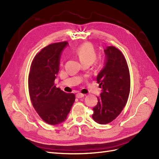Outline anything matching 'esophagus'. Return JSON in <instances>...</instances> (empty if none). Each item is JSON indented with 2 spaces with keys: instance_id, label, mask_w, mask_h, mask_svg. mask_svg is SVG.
<instances>
[{
  "instance_id": "obj_1",
  "label": "esophagus",
  "mask_w": 159,
  "mask_h": 159,
  "mask_svg": "<svg viewBox=\"0 0 159 159\" xmlns=\"http://www.w3.org/2000/svg\"><path fill=\"white\" fill-rule=\"evenodd\" d=\"M76 96L77 98H82L84 97V94H82L80 93H78L76 95Z\"/></svg>"
}]
</instances>
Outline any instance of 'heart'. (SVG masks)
<instances>
[{
  "label": "heart",
  "instance_id": "heart-1",
  "mask_svg": "<svg viewBox=\"0 0 159 159\" xmlns=\"http://www.w3.org/2000/svg\"><path fill=\"white\" fill-rule=\"evenodd\" d=\"M75 54L82 64L85 63H89L91 64L97 57L94 47L89 43H83L77 47L75 50Z\"/></svg>",
  "mask_w": 159,
  "mask_h": 159
}]
</instances>
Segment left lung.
Segmentation results:
<instances>
[{
  "label": "left lung",
  "mask_w": 159,
  "mask_h": 159,
  "mask_svg": "<svg viewBox=\"0 0 159 159\" xmlns=\"http://www.w3.org/2000/svg\"><path fill=\"white\" fill-rule=\"evenodd\" d=\"M104 66L97 76L102 88L92 118L99 124H107L119 115L126 105L130 92L129 70L124 55L117 48L108 46L104 50Z\"/></svg>",
  "instance_id": "8db88e82"
}]
</instances>
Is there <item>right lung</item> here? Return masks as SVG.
<instances>
[{"mask_svg":"<svg viewBox=\"0 0 159 159\" xmlns=\"http://www.w3.org/2000/svg\"><path fill=\"white\" fill-rule=\"evenodd\" d=\"M68 45L64 41L43 48L34 57L29 73L32 104L40 118L52 125L66 119L75 101V94L65 93L54 84L60 70L61 55Z\"/></svg>","mask_w":159,"mask_h":159,"instance_id":"obj_1","label":"right lung"}]
</instances>
